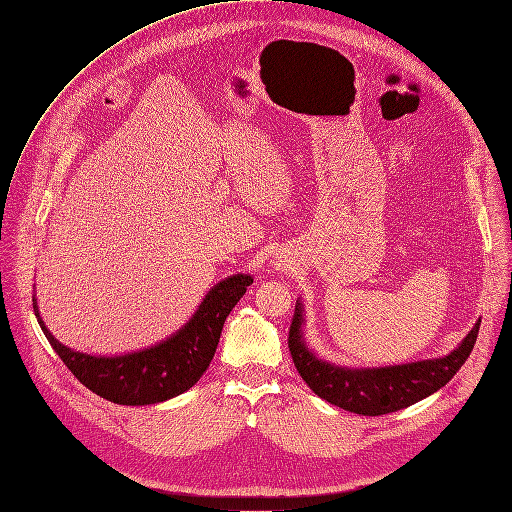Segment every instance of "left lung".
Here are the masks:
<instances>
[{
  "instance_id": "obj_1",
  "label": "left lung",
  "mask_w": 512,
  "mask_h": 512,
  "mask_svg": "<svg viewBox=\"0 0 512 512\" xmlns=\"http://www.w3.org/2000/svg\"><path fill=\"white\" fill-rule=\"evenodd\" d=\"M480 319L462 342L442 358L380 368H352L315 356L305 342V307L301 297L289 329V352L299 376L325 402L362 416H382L408 408L444 388L468 360Z\"/></svg>"
}]
</instances>
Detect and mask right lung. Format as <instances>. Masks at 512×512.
<instances>
[{"label": "right lung", "mask_w": 512, "mask_h": 512, "mask_svg": "<svg viewBox=\"0 0 512 512\" xmlns=\"http://www.w3.org/2000/svg\"><path fill=\"white\" fill-rule=\"evenodd\" d=\"M253 283L249 273L219 281L199 303L189 321L162 342L118 356H94L64 346L48 329L34 295V313L54 352L68 370L100 398L122 406L166 402L193 388L207 372L227 315Z\"/></svg>", "instance_id": "right-lung-1"}]
</instances>
